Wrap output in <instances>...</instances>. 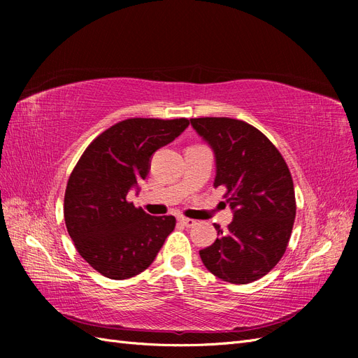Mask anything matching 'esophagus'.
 Listing matches in <instances>:
<instances>
[{
  "label": "esophagus",
  "instance_id": "obj_1",
  "mask_svg": "<svg viewBox=\"0 0 358 358\" xmlns=\"http://www.w3.org/2000/svg\"><path fill=\"white\" fill-rule=\"evenodd\" d=\"M179 222L182 224V225H185V227H188V229H191V227H194L197 224V221H194V220H189V218H179Z\"/></svg>",
  "mask_w": 358,
  "mask_h": 358
}]
</instances>
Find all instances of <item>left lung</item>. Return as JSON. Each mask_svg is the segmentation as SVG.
Returning <instances> with one entry per match:
<instances>
[{
	"instance_id": "obj_1",
	"label": "left lung",
	"mask_w": 358,
	"mask_h": 358,
	"mask_svg": "<svg viewBox=\"0 0 358 358\" xmlns=\"http://www.w3.org/2000/svg\"><path fill=\"white\" fill-rule=\"evenodd\" d=\"M191 125L210 145L213 187H224L233 221L200 251L216 278L249 284L263 278L285 254L296 218V196L285 159L270 140L239 119L194 117Z\"/></svg>"
}]
</instances>
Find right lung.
<instances>
[{"instance_id":"obj_1","label":"right lung","mask_w":358,"mask_h":358,"mask_svg":"<svg viewBox=\"0 0 358 358\" xmlns=\"http://www.w3.org/2000/svg\"><path fill=\"white\" fill-rule=\"evenodd\" d=\"M189 125L185 117H131L107 128L85 149L64 197L67 231L80 257L110 279L142 273L155 259L175 216H152L127 200L145 179L150 157Z\"/></svg>"}]
</instances>
